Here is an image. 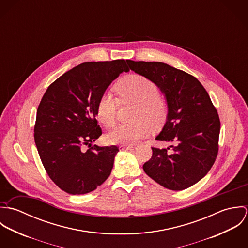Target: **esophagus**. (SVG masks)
<instances>
[{"label": "esophagus", "instance_id": "obj_1", "mask_svg": "<svg viewBox=\"0 0 248 248\" xmlns=\"http://www.w3.org/2000/svg\"><path fill=\"white\" fill-rule=\"evenodd\" d=\"M136 146L135 145H121L119 148L121 149V150H134V148H135Z\"/></svg>", "mask_w": 248, "mask_h": 248}]
</instances>
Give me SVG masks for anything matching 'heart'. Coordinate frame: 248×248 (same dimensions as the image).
Masks as SVG:
<instances>
[{"mask_svg":"<svg viewBox=\"0 0 248 248\" xmlns=\"http://www.w3.org/2000/svg\"><path fill=\"white\" fill-rule=\"evenodd\" d=\"M114 90L121 103H135L132 119L129 124H122L106 136V140L113 145H130L146 137L150 126L160 127L167 116L166 101L159 96V89L152 80L140 75L131 74L119 80ZM118 100L107 93L101 95L96 107L98 120L107 128L114 126L118 110Z\"/></svg>","mask_w":248,"mask_h":248,"instance_id":"obj_1","label":"heart"}]
</instances>
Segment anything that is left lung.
I'll list each match as a JSON object with an SVG mask.
<instances>
[{
	"label": "left lung",
	"mask_w": 248,
	"mask_h": 248,
	"mask_svg": "<svg viewBox=\"0 0 248 248\" xmlns=\"http://www.w3.org/2000/svg\"><path fill=\"white\" fill-rule=\"evenodd\" d=\"M132 71L152 80L164 93L166 123L155 138L171 142L167 149L152 147L144 172L161 186L184 190L204 177L217 158L220 121L208 93L193 75L161 62L127 60Z\"/></svg>",
	"instance_id": "1"
}]
</instances>
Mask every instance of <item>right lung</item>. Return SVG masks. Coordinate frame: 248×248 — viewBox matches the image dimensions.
I'll return each instance as SVG.
<instances>
[{
  "instance_id": "add662e5",
  "label": "right lung",
  "mask_w": 248,
  "mask_h": 248,
  "mask_svg": "<svg viewBox=\"0 0 248 248\" xmlns=\"http://www.w3.org/2000/svg\"><path fill=\"white\" fill-rule=\"evenodd\" d=\"M126 63L120 59L78 65L48 86L38 106L34 140L41 161L50 179L68 194L90 193L110 175L119 149L92 145L102 135L96 107L109 84L130 71Z\"/></svg>"
}]
</instances>
